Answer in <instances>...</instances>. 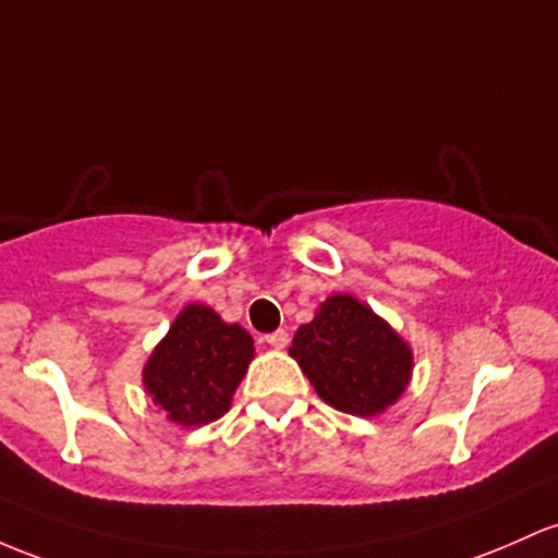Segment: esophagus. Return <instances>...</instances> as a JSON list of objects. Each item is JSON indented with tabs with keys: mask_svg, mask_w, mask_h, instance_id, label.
<instances>
[{
	"mask_svg": "<svg viewBox=\"0 0 558 558\" xmlns=\"http://www.w3.org/2000/svg\"><path fill=\"white\" fill-rule=\"evenodd\" d=\"M265 341H267L269 347L283 349L286 344H289V333H286L283 328H278V330H272V333H267V336H265Z\"/></svg>",
	"mask_w": 558,
	"mask_h": 558,
	"instance_id": "1",
	"label": "esophagus"
}]
</instances>
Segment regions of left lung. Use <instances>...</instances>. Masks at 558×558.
<instances>
[{
  "mask_svg": "<svg viewBox=\"0 0 558 558\" xmlns=\"http://www.w3.org/2000/svg\"><path fill=\"white\" fill-rule=\"evenodd\" d=\"M291 357L317 395L352 415H376L408 387L413 354L373 310L336 293L296 330Z\"/></svg>",
  "mask_w": 558,
  "mask_h": 558,
  "instance_id": "8db88e82",
  "label": "left lung"
}]
</instances>
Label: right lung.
<instances>
[{"label":"right lung","instance_id":"right-lung-1","mask_svg":"<svg viewBox=\"0 0 558 558\" xmlns=\"http://www.w3.org/2000/svg\"><path fill=\"white\" fill-rule=\"evenodd\" d=\"M251 357L248 330L222 323L211 307L190 304L150 354L145 389L177 424H209L228 413Z\"/></svg>","mask_w":558,"mask_h":558}]
</instances>
